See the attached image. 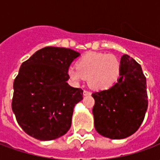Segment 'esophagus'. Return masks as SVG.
Listing matches in <instances>:
<instances>
[{"label":"esophagus","instance_id":"esophagus-1","mask_svg":"<svg viewBox=\"0 0 160 160\" xmlns=\"http://www.w3.org/2000/svg\"><path fill=\"white\" fill-rule=\"evenodd\" d=\"M83 94H84V96H89V95L92 94V92H91L90 91H88V90H84Z\"/></svg>","mask_w":160,"mask_h":160}]
</instances>
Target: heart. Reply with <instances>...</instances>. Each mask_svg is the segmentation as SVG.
I'll list each match as a JSON object with an SVG mask.
<instances>
[{"instance_id": "b5f03b06", "label": "heart", "mask_w": 160, "mask_h": 160, "mask_svg": "<svg viewBox=\"0 0 160 160\" xmlns=\"http://www.w3.org/2000/svg\"><path fill=\"white\" fill-rule=\"evenodd\" d=\"M121 70L120 59L114 55L90 52L78 60L76 68H70L68 74L75 81L87 79L93 89L106 90L118 83Z\"/></svg>"}]
</instances>
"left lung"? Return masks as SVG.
I'll use <instances>...</instances> for the list:
<instances>
[{
    "label": "left lung",
    "instance_id": "obj_1",
    "mask_svg": "<svg viewBox=\"0 0 160 160\" xmlns=\"http://www.w3.org/2000/svg\"><path fill=\"white\" fill-rule=\"evenodd\" d=\"M118 83L92 94L95 100L94 126L104 137L120 140L135 133L144 120L148 100L147 81L141 65L132 57H121Z\"/></svg>",
    "mask_w": 160,
    "mask_h": 160
}]
</instances>
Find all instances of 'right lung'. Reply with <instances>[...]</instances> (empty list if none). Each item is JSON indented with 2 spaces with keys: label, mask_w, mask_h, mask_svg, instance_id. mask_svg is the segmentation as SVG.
I'll return each instance as SVG.
<instances>
[{
  "label": "right lung",
  "mask_w": 160,
  "mask_h": 160,
  "mask_svg": "<svg viewBox=\"0 0 160 160\" xmlns=\"http://www.w3.org/2000/svg\"><path fill=\"white\" fill-rule=\"evenodd\" d=\"M80 53L44 47L21 64L13 81L12 109L16 120L30 136L51 141L71 127L74 105L83 90L67 83L68 68Z\"/></svg>",
  "instance_id": "obj_1"
}]
</instances>
